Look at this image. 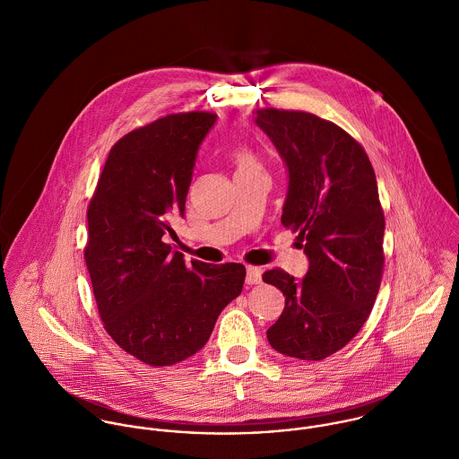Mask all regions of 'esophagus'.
Returning <instances> with one entry per match:
<instances>
[{"mask_svg":"<svg viewBox=\"0 0 459 459\" xmlns=\"http://www.w3.org/2000/svg\"><path fill=\"white\" fill-rule=\"evenodd\" d=\"M246 282L247 284H260L262 282V270L258 266H247Z\"/></svg>","mask_w":459,"mask_h":459,"instance_id":"34e87169","label":"esophagus"}]
</instances>
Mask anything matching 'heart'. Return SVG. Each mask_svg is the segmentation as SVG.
Segmentation results:
<instances>
[{"label":"heart","instance_id":"1","mask_svg":"<svg viewBox=\"0 0 459 459\" xmlns=\"http://www.w3.org/2000/svg\"><path fill=\"white\" fill-rule=\"evenodd\" d=\"M231 160L237 171H251L255 168H260L255 153L246 144H235L231 148Z\"/></svg>","mask_w":459,"mask_h":459}]
</instances>
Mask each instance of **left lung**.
<instances>
[{
  "mask_svg": "<svg viewBox=\"0 0 459 459\" xmlns=\"http://www.w3.org/2000/svg\"><path fill=\"white\" fill-rule=\"evenodd\" d=\"M256 124L290 175L281 222L309 258L302 281L281 268L263 273L284 295L266 337L286 357L322 360L357 335L380 290L385 217L375 169L359 141L316 115L268 108Z\"/></svg>",
  "mask_w": 459,
  "mask_h": 459,
  "instance_id": "1",
  "label": "left lung"
}]
</instances>
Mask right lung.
I'll list each match as a JSON object with an SVG mask.
<instances>
[{
	"mask_svg": "<svg viewBox=\"0 0 459 459\" xmlns=\"http://www.w3.org/2000/svg\"><path fill=\"white\" fill-rule=\"evenodd\" d=\"M215 120L206 111L175 113L126 134L88 204L84 262L100 320L122 350L153 368L199 351L246 281L242 263L186 264L166 244Z\"/></svg>",
	"mask_w": 459,
	"mask_h": 459,
	"instance_id": "obj_1",
	"label": "right lung"
}]
</instances>
